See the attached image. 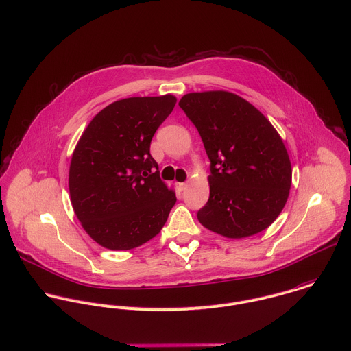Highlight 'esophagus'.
Instances as JSON below:
<instances>
[{
	"label": "esophagus",
	"mask_w": 351,
	"mask_h": 351,
	"mask_svg": "<svg viewBox=\"0 0 351 351\" xmlns=\"http://www.w3.org/2000/svg\"><path fill=\"white\" fill-rule=\"evenodd\" d=\"M186 188H188V182H180V184H178V189H180V191H185Z\"/></svg>",
	"instance_id": "34e87169"
}]
</instances>
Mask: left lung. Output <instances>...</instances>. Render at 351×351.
Listing matches in <instances>:
<instances>
[{"instance_id": "left-lung-1", "label": "left lung", "mask_w": 351, "mask_h": 351, "mask_svg": "<svg viewBox=\"0 0 351 351\" xmlns=\"http://www.w3.org/2000/svg\"><path fill=\"white\" fill-rule=\"evenodd\" d=\"M178 106L196 126L211 162L210 197L197 211L199 222L229 239L265 230L284 208L292 180L277 130L230 92L188 93Z\"/></svg>"}]
</instances>
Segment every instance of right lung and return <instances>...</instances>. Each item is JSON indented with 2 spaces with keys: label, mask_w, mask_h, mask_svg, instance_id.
<instances>
[{
  "label": "right lung",
  "mask_w": 351,
  "mask_h": 351,
  "mask_svg": "<svg viewBox=\"0 0 351 351\" xmlns=\"http://www.w3.org/2000/svg\"><path fill=\"white\" fill-rule=\"evenodd\" d=\"M176 103L173 95L118 100L90 121L74 149L73 208L86 233L108 250H132L155 237L177 202L149 152Z\"/></svg>",
  "instance_id": "add662e5"
}]
</instances>
